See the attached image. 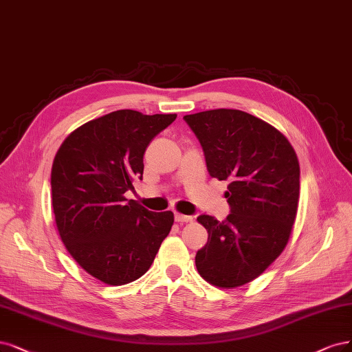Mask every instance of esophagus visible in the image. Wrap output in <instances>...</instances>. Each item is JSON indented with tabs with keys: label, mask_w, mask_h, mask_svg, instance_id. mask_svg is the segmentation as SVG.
Returning a JSON list of instances; mask_svg holds the SVG:
<instances>
[{
	"label": "esophagus",
	"mask_w": 352,
	"mask_h": 352,
	"mask_svg": "<svg viewBox=\"0 0 352 352\" xmlns=\"http://www.w3.org/2000/svg\"><path fill=\"white\" fill-rule=\"evenodd\" d=\"M175 220H176L177 223H189V221L193 220V218H192V215H184V214L176 212V214H175Z\"/></svg>",
	"instance_id": "obj_1"
}]
</instances>
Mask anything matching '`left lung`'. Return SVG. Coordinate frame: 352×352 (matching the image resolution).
<instances>
[{
  "label": "left lung",
  "instance_id": "1",
  "mask_svg": "<svg viewBox=\"0 0 352 352\" xmlns=\"http://www.w3.org/2000/svg\"><path fill=\"white\" fill-rule=\"evenodd\" d=\"M204 150L211 177L230 180L224 221L199 215L208 241L197 252L199 275L233 288L258 278L281 254L297 215L300 166L280 131L236 109L184 116Z\"/></svg>",
  "mask_w": 352,
  "mask_h": 352
}]
</instances>
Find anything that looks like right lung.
<instances>
[{
  "mask_svg": "<svg viewBox=\"0 0 352 352\" xmlns=\"http://www.w3.org/2000/svg\"><path fill=\"white\" fill-rule=\"evenodd\" d=\"M176 115L122 109L81 125L52 164V207L60 240L81 268L109 285L138 280L170 233L173 212H153L124 193L142 179L144 153Z\"/></svg>",
  "mask_w": 352,
  "mask_h": 352,
  "instance_id": "obj_1",
  "label": "right lung"
}]
</instances>
